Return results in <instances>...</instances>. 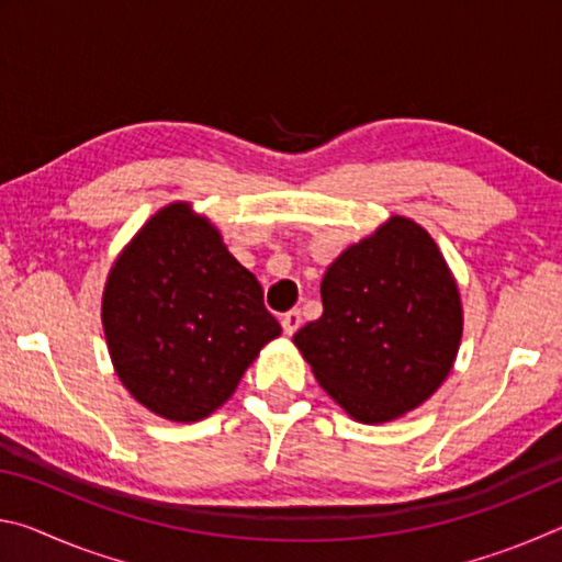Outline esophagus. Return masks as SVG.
Segmentation results:
<instances>
[{
	"label": "esophagus",
	"mask_w": 562,
	"mask_h": 562,
	"mask_svg": "<svg viewBox=\"0 0 562 562\" xmlns=\"http://www.w3.org/2000/svg\"><path fill=\"white\" fill-rule=\"evenodd\" d=\"M300 327H302V312L300 310L284 312V315H282V331H284V335L292 337Z\"/></svg>",
	"instance_id": "34e87169"
}]
</instances>
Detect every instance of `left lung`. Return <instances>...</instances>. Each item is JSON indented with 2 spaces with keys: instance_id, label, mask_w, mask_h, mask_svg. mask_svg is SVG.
Returning <instances> with one entry per match:
<instances>
[{
  "instance_id": "8db88e82",
  "label": "left lung",
  "mask_w": 562,
  "mask_h": 562,
  "mask_svg": "<svg viewBox=\"0 0 562 562\" xmlns=\"http://www.w3.org/2000/svg\"><path fill=\"white\" fill-rule=\"evenodd\" d=\"M322 317L294 335L319 386L364 424L424 404L449 376L461 300L431 235L394 215L322 280Z\"/></svg>"
}]
</instances>
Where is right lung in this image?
Returning a JSON list of instances; mask_svg holds the SVG:
<instances>
[{"instance_id":"obj_1","label":"right lung","mask_w":562,"mask_h":562,"mask_svg":"<svg viewBox=\"0 0 562 562\" xmlns=\"http://www.w3.org/2000/svg\"><path fill=\"white\" fill-rule=\"evenodd\" d=\"M103 331L136 402L170 422H198L235 392L280 325L215 227L176 203L150 217L113 265Z\"/></svg>"}]
</instances>
